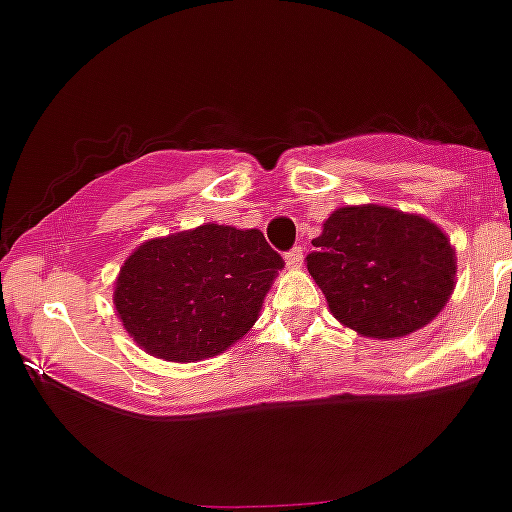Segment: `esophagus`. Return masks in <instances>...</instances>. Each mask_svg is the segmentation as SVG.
Here are the masks:
<instances>
[{
    "instance_id": "34e87169",
    "label": "esophagus",
    "mask_w": 512,
    "mask_h": 512,
    "mask_svg": "<svg viewBox=\"0 0 512 512\" xmlns=\"http://www.w3.org/2000/svg\"><path fill=\"white\" fill-rule=\"evenodd\" d=\"M286 265L291 270H299L304 265V247H293L291 252H286Z\"/></svg>"
}]
</instances>
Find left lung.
Returning <instances> with one entry per match:
<instances>
[{"instance_id":"obj_1","label":"left lung","mask_w":512,"mask_h":512,"mask_svg":"<svg viewBox=\"0 0 512 512\" xmlns=\"http://www.w3.org/2000/svg\"><path fill=\"white\" fill-rule=\"evenodd\" d=\"M306 268L332 317L358 335L397 340L441 314L456 286V250L420 213L342 206L311 239Z\"/></svg>"}]
</instances>
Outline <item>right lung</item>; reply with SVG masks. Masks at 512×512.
Listing matches in <instances>:
<instances>
[{
  "label": "right lung",
  "instance_id": "add662e5",
  "mask_svg": "<svg viewBox=\"0 0 512 512\" xmlns=\"http://www.w3.org/2000/svg\"><path fill=\"white\" fill-rule=\"evenodd\" d=\"M278 270L281 255L260 229L201 224L139 244L115 278L113 304L141 350L198 363L252 330Z\"/></svg>",
  "mask_w": 512,
  "mask_h": 512
}]
</instances>
